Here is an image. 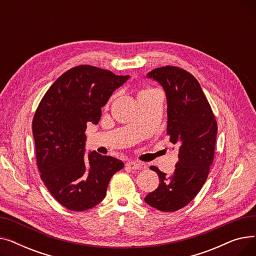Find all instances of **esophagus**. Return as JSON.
<instances>
[{"instance_id": "34e87169", "label": "esophagus", "mask_w": 256, "mask_h": 256, "mask_svg": "<svg viewBox=\"0 0 256 256\" xmlns=\"http://www.w3.org/2000/svg\"><path fill=\"white\" fill-rule=\"evenodd\" d=\"M126 167L132 170H137V169H141L145 166L139 162H136V160H130V162L126 163Z\"/></svg>"}]
</instances>
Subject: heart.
<instances>
[{"label":"heart","mask_w":256,"mask_h":256,"mask_svg":"<svg viewBox=\"0 0 256 256\" xmlns=\"http://www.w3.org/2000/svg\"><path fill=\"white\" fill-rule=\"evenodd\" d=\"M154 90H156V89H154V88H150V87H147V88H145V89H143L141 92H140V94H144V93H148V92H152V91H154Z\"/></svg>","instance_id":"heart-1"}]
</instances>
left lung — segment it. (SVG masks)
I'll return each mask as SVG.
<instances>
[{
    "mask_svg": "<svg viewBox=\"0 0 256 256\" xmlns=\"http://www.w3.org/2000/svg\"><path fill=\"white\" fill-rule=\"evenodd\" d=\"M163 86L167 98V135L178 148V160L170 176L156 171V189L145 202L160 212H176L191 201L204 184L214 162L217 121L193 74L176 66L158 67L147 74Z\"/></svg>",
    "mask_w": 256,
    "mask_h": 256,
    "instance_id": "left-lung-1",
    "label": "left lung"
}]
</instances>
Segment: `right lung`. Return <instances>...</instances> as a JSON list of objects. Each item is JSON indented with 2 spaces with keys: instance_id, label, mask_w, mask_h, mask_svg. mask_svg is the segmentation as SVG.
Instances as JSON below:
<instances>
[{
  "instance_id": "add662e5",
  "label": "right lung",
  "mask_w": 256,
  "mask_h": 256,
  "mask_svg": "<svg viewBox=\"0 0 256 256\" xmlns=\"http://www.w3.org/2000/svg\"><path fill=\"white\" fill-rule=\"evenodd\" d=\"M128 78L78 65L59 76L38 104L32 128L40 178L66 208L83 212L98 204L124 166L96 152L85 156V130L88 122L98 124L102 106Z\"/></svg>"
}]
</instances>
